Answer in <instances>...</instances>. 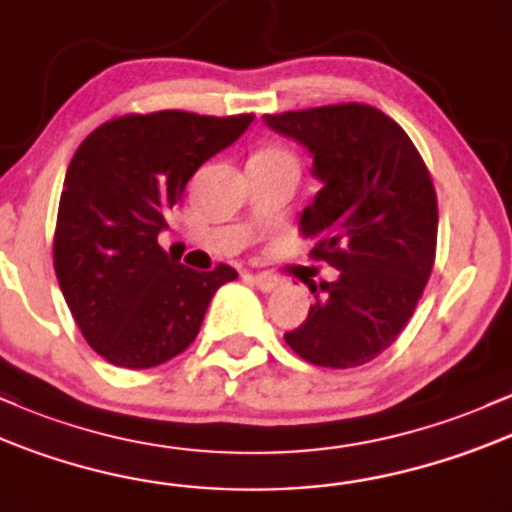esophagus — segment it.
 I'll use <instances>...</instances> for the list:
<instances>
[{
  "mask_svg": "<svg viewBox=\"0 0 512 512\" xmlns=\"http://www.w3.org/2000/svg\"><path fill=\"white\" fill-rule=\"evenodd\" d=\"M254 283L261 292H273L275 287H278V278H275V275H271V273H256Z\"/></svg>",
  "mask_w": 512,
  "mask_h": 512,
  "instance_id": "esophagus-1",
  "label": "esophagus"
}]
</instances>
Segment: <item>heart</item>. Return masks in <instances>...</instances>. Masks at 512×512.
I'll list each match as a JSON object with an SVG mask.
<instances>
[{
  "label": "heart",
  "instance_id": "heart-1",
  "mask_svg": "<svg viewBox=\"0 0 512 512\" xmlns=\"http://www.w3.org/2000/svg\"><path fill=\"white\" fill-rule=\"evenodd\" d=\"M256 159H268V162H283V164L297 166L295 154L287 152V149H283V147H266V149H261V152L256 154Z\"/></svg>",
  "mask_w": 512,
  "mask_h": 512
}]
</instances>
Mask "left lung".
<instances>
[{"label": "left lung", "mask_w": 512, "mask_h": 512, "mask_svg": "<svg viewBox=\"0 0 512 512\" xmlns=\"http://www.w3.org/2000/svg\"><path fill=\"white\" fill-rule=\"evenodd\" d=\"M263 123L307 149L321 191L300 217L312 258L338 271L309 280L314 304L287 346L312 365L346 370L375 360L409 324L435 261L438 200L401 125L363 103H341Z\"/></svg>", "instance_id": "8db88e82"}]
</instances>
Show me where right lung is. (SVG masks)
I'll list each match as a JSON object with an SVG mask.
<instances>
[{"instance_id": "1", "label": "right lung", "mask_w": 512, "mask_h": 512, "mask_svg": "<svg viewBox=\"0 0 512 512\" xmlns=\"http://www.w3.org/2000/svg\"><path fill=\"white\" fill-rule=\"evenodd\" d=\"M254 116L159 111L96 128L74 152L60 195L55 273L86 343L111 365L145 370L193 343L234 268L193 271L159 246L166 212L210 157Z\"/></svg>"}]
</instances>
